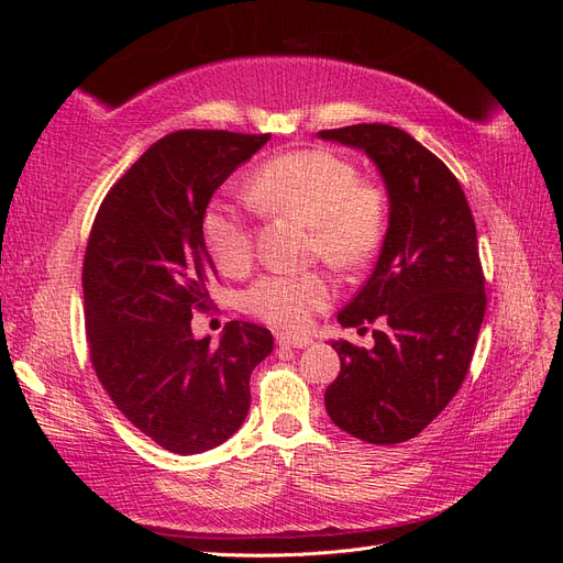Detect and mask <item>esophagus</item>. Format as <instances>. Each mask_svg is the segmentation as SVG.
<instances>
[{
	"label": "esophagus",
	"mask_w": 563,
	"mask_h": 563,
	"mask_svg": "<svg viewBox=\"0 0 563 563\" xmlns=\"http://www.w3.org/2000/svg\"><path fill=\"white\" fill-rule=\"evenodd\" d=\"M310 343L312 340L305 335H288V333L277 335V345H282V347H308Z\"/></svg>",
	"instance_id": "1"
}]
</instances>
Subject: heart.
Masks as SVG:
<instances>
[{"instance_id":"obj_1","label":"heart","mask_w":563,"mask_h":563,"mask_svg":"<svg viewBox=\"0 0 563 563\" xmlns=\"http://www.w3.org/2000/svg\"><path fill=\"white\" fill-rule=\"evenodd\" d=\"M246 190L258 209L310 225L312 253L340 269L366 265L385 236V192L360 180V168L335 152H284L255 168ZM201 236L220 272L240 277L251 267L253 234L228 203H211L201 218ZM333 294L323 272H269L246 291V310L272 327L298 331Z\"/></svg>"}]
</instances>
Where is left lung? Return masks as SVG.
<instances>
[{"label":"left lung","instance_id":"obj_1","mask_svg":"<svg viewBox=\"0 0 563 563\" xmlns=\"http://www.w3.org/2000/svg\"><path fill=\"white\" fill-rule=\"evenodd\" d=\"M376 162L389 225L373 275L340 327L380 321L373 347L333 340L340 373L323 401L331 420L368 444H401L444 411L463 385L486 312L476 225L463 187L428 147L389 124L319 131Z\"/></svg>","mask_w":563,"mask_h":563}]
</instances>
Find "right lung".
Returning <instances> with one entry per match:
<instances>
[{"label":"right lung","mask_w":563,"mask_h":563,"mask_svg":"<svg viewBox=\"0 0 563 563\" xmlns=\"http://www.w3.org/2000/svg\"><path fill=\"white\" fill-rule=\"evenodd\" d=\"M269 133L183 129L150 145L96 213L81 288L89 356L126 420L162 449L223 444L249 413L251 371L275 347L258 323L230 321L218 347L197 340L216 267L201 218L220 185Z\"/></svg>","instance_id":"add662e5"}]
</instances>
